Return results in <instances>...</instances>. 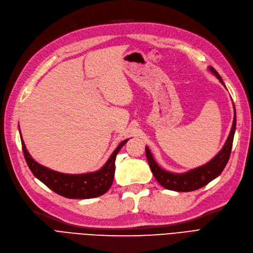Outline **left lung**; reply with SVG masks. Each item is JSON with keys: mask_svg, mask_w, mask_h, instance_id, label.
<instances>
[{"mask_svg": "<svg viewBox=\"0 0 253 253\" xmlns=\"http://www.w3.org/2000/svg\"><path fill=\"white\" fill-rule=\"evenodd\" d=\"M210 71L216 76L220 82L225 86L222 78L218 72L214 70L212 67L209 68ZM233 108H235V104H233ZM236 125H237V117H236V108H235V117H233V123L230 130V133L226 139L225 145L223 146L222 150L214 156L211 162L205 164L204 166H201L199 168H196L186 173L182 174H175L168 172L156 164L154 158L149 150V148L146 147V156L147 161L150 166V169L155 177V179L158 181V183L162 184L165 189L176 191V192H192L195 190L201 189L202 186L207 185L211 180L222 173L224 168L227 165L231 148H232V142H233V135H235L236 131Z\"/></svg>", "mask_w": 253, "mask_h": 253, "instance_id": "1", "label": "left lung"}]
</instances>
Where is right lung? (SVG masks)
<instances>
[{
    "instance_id": "add662e5",
    "label": "right lung",
    "mask_w": 253,
    "mask_h": 253,
    "mask_svg": "<svg viewBox=\"0 0 253 253\" xmlns=\"http://www.w3.org/2000/svg\"><path fill=\"white\" fill-rule=\"evenodd\" d=\"M21 133V130H20ZM128 139L122 142L112 152L107 163L97 172L86 174H63L48 169L36 163L28 152L22 138V148L28 167L37 179H40L56 194L70 199H89L105 194L112 184L116 170V157Z\"/></svg>"
}]
</instances>
